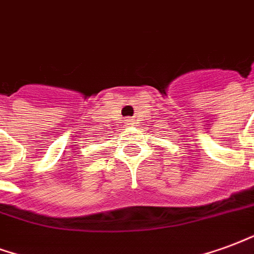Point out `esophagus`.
I'll return each mask as SVG.
<instances>
[{
	"instance_id": "1",
	"label": "esophagus",
	"mask_w": 254,
	"mask_h": 254,
	"mask_svg": "<svg viewBox=\"0 0 254 254\" xmlns=\"http://www.w3.org/2000/svg\"><path fill=\"white\" fill-rule=\"evenodd\" d=\"M127 125L133 127V125H134V120H133V118H127Z\"/></svg>"
}]
</instances>
